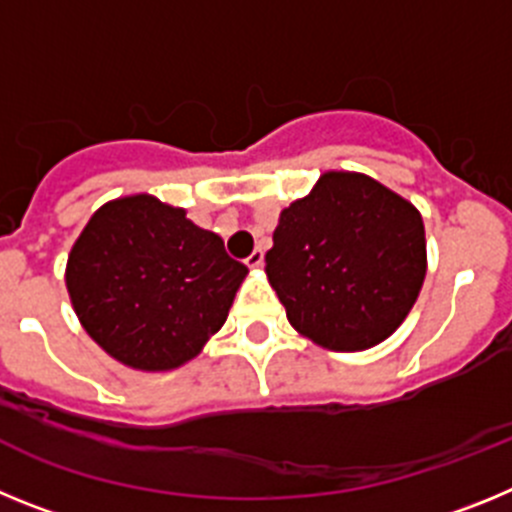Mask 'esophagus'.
Returning a JSON list of instances; mask_svg holds the SVG:
<instances>
[{
  "instance_id": "obj_1",
  "label": "esophagus",
  "mask_w": 512,
  "mask_h": 512,
  "mask_svg": "<svg viewBox=\"0 0 512 512\" xmlns=\"http://www.w3.org/2000/svg\"><path fill=\"white\" fill-rule=\"evenodd\" d=\"M261 264H264V251H261V248H256V251H253L251 256L246 259V266L248 269H259Z\"/></svg>"
}]
</instances>
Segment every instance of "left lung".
Masks as SVG:
<instances>
[{"label": "left lung", "mask_w": 512, "mask_h": 512, "mask_svg": "<svg viewBox=\"0 0 512 512\" xmlns=\"http://www.w3.org/2000/svg\"><path fill=\"white\" fill-rule=\"evenodd\" d=\"M420 212L377 179L325 171L284 207L266 277L297 333L330 351H364L408 318L425 279Z\"/></svg>", "instance_id": "1"}]
</instances>
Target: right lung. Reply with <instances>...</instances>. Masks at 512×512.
I'll return each mask as SVG.
<instances>
[{"instance_id": "1", "label": "right lung", "mask_w": 512, "mask_h": 512, "mask_svg": "<svg viewBox=\"0 0 512 512\" xmlns=\"http://www.w3.org/2000/svg\"><path fill=\"white\" fill-rule=\"evenodd\" d=\"M248 269L182 207L130 194L99 207L66 264V289L89 336L140 372H169L223 328Z\"/></svg>"}]
</instances>
